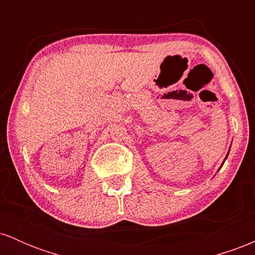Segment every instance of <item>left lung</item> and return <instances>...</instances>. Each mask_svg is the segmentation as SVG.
Segmentation results:
<instances>
[{"instance_id":"obj_1","label":"left lung","mask_w":255,"mask_h":255,"mask_svg":"<svg viewBox=\"0 0 255 255\" xmlns=\"http://www.w3.org/2000/svg\"><path fill=\"white\" fill-rule=\"evenodd\" d=\"M227 157H228V154H227ZM227 157H225V159H227ZM224 164V163H222V165H223Z\"/></svg>"}]
</instances>
